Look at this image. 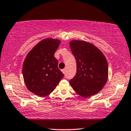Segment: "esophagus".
Returning a JSON list of instances; mask_svg holds the SVG:
<instances>
[{
    "label": "esophagus",
    "instance_id": "34e87169",
    "mask_svg": "<svg viewBox=\"0 0 131 131\" xmlns=\"http://www.w3.org/2000/svg\"><path fill=\"white\" fill-rule=\"evenodd\" d=\"M62 72H63V74H65V73H66V69H62Z\"/></svg>",
    "mask_w": 131,
    "mask_h": 131
}]
</instances>
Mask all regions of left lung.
Masks as SVG:
<instances>
[{
  "mask_svg": "<svg viewBox=\"0 0 131 131\" xmlns=\"http://www.w3.org/2000/svg\"><path fill=\"white\" fill-rule=\"evenodd\" d=\"M69 45L77 62V73L69 81L70 85L83 97L95 95L102 89L108 77V67L105 56L89 42L72 40Z\"/></svg>",
  "mask_w": 131,
  "mask_h": 131,
  "instance_id": "8db88e82",
  "label": "left lung"
}]
</instances>
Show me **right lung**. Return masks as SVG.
<instances>
[{
    "mask_svg": "<svg viewBox=\"0 0 131 131\" xmlns=\"http://www.w3.org/2000/svg\"><path fill=\"white\" fill-rule=\"evenodd\" d=\"M60 40L46 38L28 53L23 65L26 88L35 95L43 97L55 89L64 75L58 68L54 53Z\"/></svg>",
    "mask_w": 131,
    "mask_h": 131,
    "instance_id": "add662e5",
    "label": "right lung"
}]
</instances>
